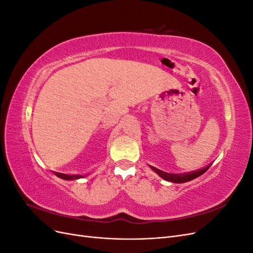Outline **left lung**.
<instances>
[{
  "label": "left lung",
  "instance_id": "1",
  "mask_svg": "<svg viewBox=\"0 0 253 253\" xmlns=\"http://www.w3.org/2000/svg\"><path fill=\"white\" fill-rule=\"evenodd\" d=\"M210 166L211 165L207 166V167L203 168V169H201V170L192 171V172H189V173H183V174L167 173V172H164V171L159 170V169H156V168H154V167H151V169L154 171L155 173H157L160 176V177L164 178L165 180L172 181V182H175V183H182V182H187V181L192 180V179L198 177V176H201L202 174H204L207 170L209 169Z\"/></svg>",
  "mask_w": 253,
  "mask_h": 253
}]
</instances>
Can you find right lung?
I'll return each mask as SVG.
<instances>
[{"label": "right lung", "instance_id": "add662e5", "mask_svg": "<svg viewBox=\"0 0 253 253\" xmlns=\"http://www.w3.org/2000/svg\"><path fill=\"white\" fill-rule=\"evenodd\" d=\"M56 176H58V177L62 178V179H66V180H73V179H79L81 177H83V176L81 175H67V174H63V173H57L55 172Z\"/></svg>", "mask_w": 253, "mask_h": 253}]
</instances>
